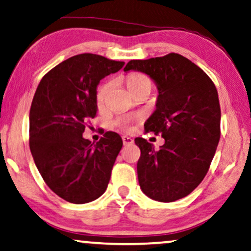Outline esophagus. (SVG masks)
Returning a JSON list of instances; mask_svg holds the SVG:
<instances>
[{
    "label": "esophagus",
    "instance_id": "esophagus-1",
    "mask_svg": "<svg viewBox=\"0 0 251 251\" xmlns=\"http://www.w3.org/2000/svg\"><path fill=\"white\" fill-rule=\"evenodd\" d=\"M134 142V140H133L132 138H129V136H123V143L125 146H128V145H132V143Z\"/></svg>",
    "mask_w": 251,
    "mask_h": 251
}]
</instances>
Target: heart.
<instances>
[{
    "label": "heart",
    "instance_id": "heart-1",
    "mask_svg": "<svg viewBox=\"0 0 251 251\" xmlns=\"http://www.w3.org/2000/svg\"><path fill=\"white\" fill-rule=\"evenodd\" d=\"M126 83H127L128 89L132 93L138 91L145 85H151V81L146 75L141 72H132L126 76ZM113 85L112 80H106L99 86L98 91H96V104L99 108H102L105 103V99L108 96V93ZM138 117H131V116H119L113 120V125L117 127L123 129V131H131L132 124L138 120Z\"/></svg>",
    "mask_w": 251,
    "mask_h": 251
}]
</instances>
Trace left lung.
I'll use <instances>...</instances> for the list:
<instances>
[{"label": "left lung", "instance_id": "1", "mask_svg": "<svg viewBox=\"0 0 251 251\" xmlns=\"http://www.w3.org/2000/svg\"><path fill=\"white\" fill-rule=\"evenodd\" d=\"M138 70L158 86L156 110L146 132L165 139L159 150L136 138L141 150L138 178L142 192L159 202L189 195L204 179L220 139L218 92L201 68L179 53L133 59L124 71Z\"/></svg>", "mask_w": 251, "mask_h": 251}]
</instances>
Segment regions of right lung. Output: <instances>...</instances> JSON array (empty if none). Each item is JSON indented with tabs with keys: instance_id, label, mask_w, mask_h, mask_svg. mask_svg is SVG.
Segmentation results:
<instances>
[{
	"instance_id": "right-lung-1",
	"label": "right lung",
	"mask_w": 251,
	"mask_h": 251,
	"mask_svg": "<svg viewBox=\"0 0 251 251\" xmlns=\"http://www.w3.org/2000/svg\"><path fill=\"white\" fill-rule=\"evenodd\" d=\"M125 63L81 53L43 75L29 110V149L47 186L75 204L105 192L123 140L105 132L100 141L82 138L96 117V87Z\"/></svg>"
}]
</instances>
